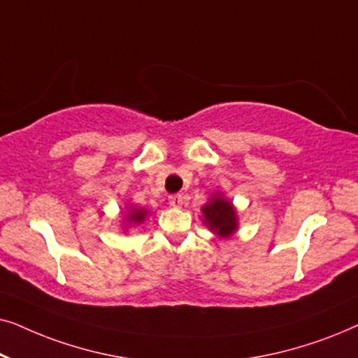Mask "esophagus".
<instances>
[{
    "label": "esophagus",
    "mask_w": 358,
    "mask_h": 358,
    "mask_svg": "<svg viewBox=\"0 0 358 358\" xmlns=\"http://www.w3.org/2000/svg\"><path fill=\"white\" fill-rule=\"evenodd\" d=\"M182 203H184V199H182V195H180V194L169 195V205H171V207L180 208V207H182Z\"/></svg>",
    "instance_id": "1"
}]
</instances>
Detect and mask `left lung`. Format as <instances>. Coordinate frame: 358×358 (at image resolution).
I'll use <instances>...</instances> for the list:
<instances>
[{
    "label": "left lung",
    "mask_w": 358,
    "mask_h": 358,
    "mask_svg": "<svg viewBox=\"0 0 358 358\" xmlns=\"http://www.w3.org/2000/svg\"><path fill=\"white\" fill-rule=\"evenodd\" d=\"M202 222L220 239L231 238L239 228L238 210L223 192H215L202 208Z\"/></svg>",
    "instance_id": "8db88e82"
}]
</instances>
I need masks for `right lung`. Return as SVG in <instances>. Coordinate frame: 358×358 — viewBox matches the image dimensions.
<instances>
[{
	"label": "right lung",
	"instance_id": "add662e5",
	"mask_svg": "<svg viewBox=\"0 0 358 358\" xmlns=\"http://www.w3.org/2000/svg\"><path fill=\"white\" fill-rule=\"evenodd\" d=\"M122 220H124V231L127 233L131 227H138L150 217V210L143 207H136L134 203L125 205V212H122Z\"/></svg>",
	"mask_w": 358,
	"mask_h": 358
}]
</instances>
